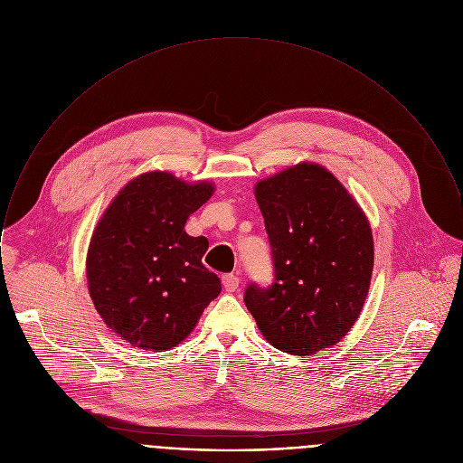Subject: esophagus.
Returning a JSON list of instances; mask_svg holds the SVG:
<instances>
[{"instance_id": "34e87169", "label": "esophagus", "mask_w": 463, "mask_h": 463, "mask_svg": "<svg viewBox=\"0 0 463 463\" xmlns=\"http://www.w3.org/2000/svg\"><path fill=\"white\" fill-rule=\"evenodd\" d=\"M222 282H223L225 291L232 293V291H236V289H238V286H240V278H238V276H234V274H227V276H223V278H222Z\"/></svg>"}]
</instances>
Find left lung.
Returning <instances> with one entry per match:
<instances>
[{
	"instance_id": "left-lung-1",
	"label": "left lung",
	"mask_w": 463,
	"mask_h": 463,
	"mask_svg": "<svg viewBox=\"0 0 463 463\" xmlns=\"http://www.w3.org/2000/svg\"><path fill=\"white\" fill-rule=\"evenodd\" d=\"M274 282L245 289L247 309L276 349L309 356L338 344L369 293L373 241L358 202L320 165L300 163L256 184Z\"/></svg>"
}]
</instances>
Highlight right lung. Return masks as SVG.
<instances>
[{
  "label": "right lung",
  "instance_id": "add662e5",
  "mask_svg": "<svg viewBox=\"0 0 463 463\" xmlns=\"http://www.w3.org/2000/svg\"><path fill=\"white\" fill-rule=\"evenodd\" d=\"M214 187L150 172L125 185L94 229L88 284L103 322L128 345L168 351L196 326L222 291L202 265L209 243L184 231L185 220Z\"/></svg>",
  "mask_w": 463,
  "mask_h": 463
}]
</instances>
